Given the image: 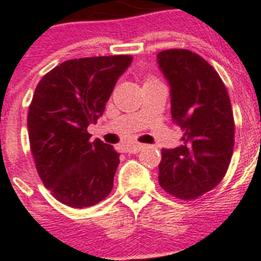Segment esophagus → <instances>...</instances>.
Returning a JSON list of instances; mask_svg holds the SVG:
<instances>
[{
	"mask_svg": "<svg viewBox=\"0 0 261 261\" xmlns=\"http://www.w3.org/2000/svg\"><path fill=\"white\" fill-rule=\"evenodd\" d=\"M142 148H144V144L137 143V144H131V146H127L126 151L127 152H130V154H137V152H139Z\"/></svg>",
	"mask_w": 261,
	"mask_h": 261,
	"instance_id": "1",
	"label": "esophagus"
}]
</instances>
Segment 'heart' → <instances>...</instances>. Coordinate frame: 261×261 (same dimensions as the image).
Instances as JSON below:
<instances>
[{
	"label": "heart",
	"instance_id": "heart-1",
	"mask_svg": "<svg viewBox=\"0 0 261 261\" xmlns=\"http://www.w3.org/2000/svg\"><path fill=\"white\" fill-rule=\"evenodd\" d=\"M147 80H152V78H151V76H150V78H147ZM147 80H146V81H147Z\"/></svg>",
	"mask_w": 261,
	"mask_h": 261
}]
</instances>
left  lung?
Listing matches in <instances>:
<instances>
[{
  "label": "left lung",
  "mask_w": 261,
  "mask_h": 261,
  "mask_svg": "<svg viewBox=\"0 0 261 261\" xmlns=\"http://www.w3.org/2000/svg\"><path fill=\"white\" fill-rule=\"evenodd\" d=\"M158 62L171 86L172 119L181 144L162 150L159 185L180 200H195L222 181L231 163L235 120L216 70L187 49L163 50Z\"/></svg>",
  "instance_id": "8db88e82"
}]
</instances>
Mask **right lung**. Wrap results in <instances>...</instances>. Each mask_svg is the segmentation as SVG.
<instances>
[{"instance_id": "right-lung-1", "label": "right lung", "mask_w": 261, "mask_h": 261, "mask_svg": "<svg viewBox=\"0 0 261 261\" xmlns=\"http://www.w3.org/2000/svg\"><path fill=\"white\" fill-rule=\"evenodd\" d=\"M131 56L69 60L42 76L28 113L30 151L43 186L62 204L85 208L109 196L119 154L87 126L102 117Z\"/></svg>"}]
</instances>
